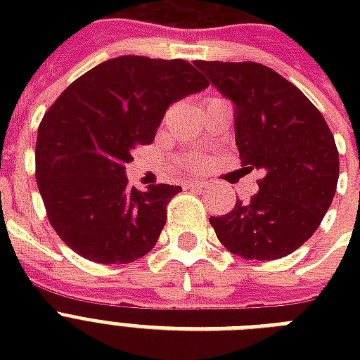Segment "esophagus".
<instances>
[{"instance_id": "1", "label": "esophagus", "mask_w": 360, "mask_h": 360, "mask_svg": "<svg viewBox=\"0 0 360 360\" xmlns=\"http://www.w3.org/2000/svg\"><path fill=\"white\" fill-rule=\"evenodd\" d=\"M205 183H202V181H192V183H188L186 185V188H192V191H203L205 188Z\"/></svg>"}]
</instances>
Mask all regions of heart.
<instances>
[{
	"instance_id": "heart-1",
	"label": "heart",
	"mask_w": 360,
	"mask_h": 360,
	"mask_svg": "<svg viewBox=\"0 0 360 360\" xmlns=\"http://www.w3.org/2000/svg\"><path fill=\"white\" fill-rule=\"evenodd\" d=\"M203 164H205V158H203L202 155H191V157L185 160L186 168L194 169V172H196V169H202Z\"/></svg>"
}]
</instances>
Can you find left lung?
<instances>
[{
    "instance_id": "obj_1",
    "label": "left lung",
    "mask_w": 360,
    "mask_h": 360,
    "mask_svg": "<svg viewBox=\"0 0 360 360\" xmlns=\"http://www.w3.org/2000/svg\"><path fill=\"white\" fill-rule=\"evenodd\" d=\"M236 106V143L259 192L209 222L245 259H278L307 243L333 203L338 149L323 115L284 76L252 61H194Z\"/></svg>"
}]
</instances>
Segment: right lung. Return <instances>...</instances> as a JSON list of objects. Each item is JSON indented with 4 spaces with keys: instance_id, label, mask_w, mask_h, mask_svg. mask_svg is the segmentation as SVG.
I'll return each instance as SVG.
<instances>
[{
    "instance_id": "1",
    "label": "right lung",
    "mask_w": 360,
    "mask_h": 360,
    "mask_svg": "<svg viewBox=\"0 0 360 360\" xmlns=\"http://www.w3.org/2000/svg\"><path fill=\"white\" fill-rule=\"evenodd\" d=\"M209 82L185 59L121 56L93 67L50 106L37 132L35 177L50 224L97 263L146 256L181 186L129 185L124 166L155 140L166 110Z\"/></svg>"
}]
</instances>
